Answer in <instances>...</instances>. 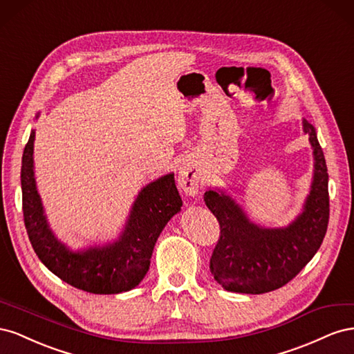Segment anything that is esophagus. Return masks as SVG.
Listing matches in <instances>:
<instances>
[{
    "instance_id": "1",
    "label": "esophagus",
    "mask_w": 354,
    "mask_h": 354,
    "mask_svg": "<svg viewBox=\"0 0 354 354\" xmlns=\"http://www.w3.org/2000/svg\"><path fill=\"white\" fill-rule=\"evenodd\" d=\"M178 186L180 189L185 192L189 196H195L198 195L199 187H201V181H199V173L194 162H183L178 168Z\"/></svg>"
}]
</instances>
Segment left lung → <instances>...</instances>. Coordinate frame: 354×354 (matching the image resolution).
I'll return each instance as SVG.
<instances>
[{"label":"left lung","mask_w":354,"mask_h":354,"mask_svg":"<svg viewBox=\"0 0 354 354\" xmlns=\"http://www.w3.org/2000/svg\"><path fill=\"white\" fill-rule=\"evenodd\" d=\"M313 147L315 171L303 212L286 227L257 226L233 198L218 189L203 195L220 224L209 270L226 291L264 294L286 285L304 269L324 242L329 221L328 169L315 127L303 121Z\"/></svg>","instance_id":"8db88e82"}]
</instances>
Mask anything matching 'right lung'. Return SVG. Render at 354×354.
I'll return each instance as SVG.
<instances>
[{"label":"right lung","instance_id":"add662e5","mask_svg":"<svg viewBox=\"0 0 354 354\" xmlns=\"http://www.w3.org/2000/svg\"><path fill=\"white\" fill-rule=\"evenodd\" d=\"M34 140L32 130L24 151L20 180L25 227L38 259L63 282L90 294H120L136 288L149 270L160 232L183 205L174 174L159 177L140 190L115 242L73 252L57 241L47 223L35 183Z\"/></svg>","mask_w":354,"mask_h":354}]
</instances>
